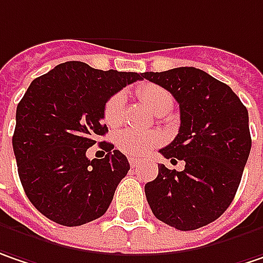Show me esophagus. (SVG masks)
Segmentation results:
<instances>
[{"label":"esophagus","instance_id":"34e87169","mask_svg":"<svg viewBox=\"0 0 263 263\" xmlns=\"http://www.w3.org/2000/svg\"><path fill=\"white\" fill-rule=\"evenodd\" d=\"M128 162H129V165H131L132 168H138L140 165H141V161L140 159H135V158H128Z\"/></svg>","mask_w":263,"mask_h":263}]
</instances>
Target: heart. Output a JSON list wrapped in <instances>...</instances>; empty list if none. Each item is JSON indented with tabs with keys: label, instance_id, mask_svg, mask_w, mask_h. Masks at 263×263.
Returning a JSON list of instances; mask_svg holds the SVG:
<instances>
[{
	"label": "heart",
	"instance_id": "b5f03b06",
	"mask_svg": "<svg viewBox=\"0 0 263 263\" xmlns=\"http://www.w3.org/2000/svg\"><path fill=\"white\" fill-rule=\"evenodd\" d=\"M138 98L146 104L152 111L163 116L173 108V95L161 86L146 83L137 87ZM125 110V95L115 93L104 105V120L108 126H116L123 119ZM163 141L159 132H138L134 129H123L115 135V143L119 150L131 156H144L150 150L159 146Z\"/></svg>",
	"mask_w": 263,
	"mask_h": 263
}]
</instances>
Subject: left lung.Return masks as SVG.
<instances>
[{
    "mask_svg": "<svg viewBox=\"0 0 263 263\" xmlns=\"http://www.w3.org/2000/svg\"><path fill=\"white\" fill-rule=\"evenodd\" d=\"M143 79L166 89L180 107V129L161 148L183 171L159 165L144 192L155 217L180 231L214 222L231 205L250 155L249 111L235 92L193 67L143 72Z\"/></svg>",
    "mask_w": 263,
    "mask_h": 263,
    "instance_id": "1",
    "label": "left lung"
}]
</instances>
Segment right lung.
Segmentation results:
<instances>
[{
    "label": "right lung",
    "instance_id": "add662e5",
    "mask_svg": "<svg viewBox=\"0 0 263 263\" xmlns=\"http://www.w3.org/2000/svg\"><path fill=\"white\" fill-rule=\"evenodd\" d=\"M137 80L143 74L70 61L29 85L17 104L13 150L25 193L47 219L80 226L107 211L129 162L105 141L104 158L86 152L108 132L101 123L107 100Z\"/></svg>",
    "mask_w": 263,
    "mask_h": 263
}]
</instances>
